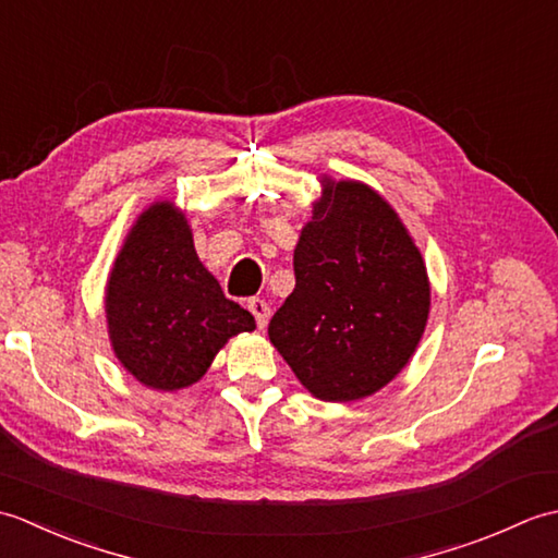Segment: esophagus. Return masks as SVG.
<instances>
[{"mask_svg":"<svg viewBox=\"0 0 558 558\" xmlns=\"http://www.w3.org/2000/svg\"><path fill=\"white\" fill-rule=\"evenodd\" d=\"M248 312L254 314V318H256V326L258 328H266V324H268V318H270V306H268V302L266 300H258V298H254V300H248Z\"/></svg>","mask_w":558,"mask_h":558,"instance_id":"obj_1","label":"esophagus"}]
</instances>
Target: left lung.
Masks as SVG:
<instances>
[{
    "label": "left lung",
    "mask_w": 558,
    "mask_h": 558,
    "mask_svg": "<svg viewBox=\"0 0 558 558\" xmlns=\"http://www.w3.org/2000/svg\"><path fill=\"white\" fill-rule=\"evenodd\" d=\"M294 248V290L270 342L312 396L376 393L412 357L429 316V278L398 213L362 182L324 177Z\"/></svg>",
    "instance_id": "8db88e82"
}]
</instances>
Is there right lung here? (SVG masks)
Returning a JSON list of instances; mask_svg holds the SVG:
<instances>
[{
  "mask_svg": "<svg viewBox=\"0 0 558 558\" xmlns=\"http://www.w3.org/2000/svg\"><path fill=\"white\" fill-rule=\"evenodd\" d=\"M105 312L117 360L156 390L196 384L225 342L256 328L201 264L184 213L170 201L141 213L126 234Z\"/></svg>",
  "mask_w": 558,
  "mask_h": 558,
  "instance_id": "1",
  "label": "right lung"
}]
</instances>
